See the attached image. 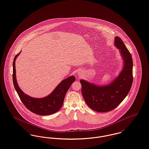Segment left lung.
Instances as JSON below:
<instances>
[{"label":"left lung","mask_w":149,"mask_h":149,"mask_svg":"<svg viewBox=\"0 0 149 149\" xmlns=\"http://www.w3.org/2000/svg\"><path fill=\"white\" fill-rule=\"evenodd\" d=\"M115 46L119 50L123 66L119 75L110 83L100 86L81 79V93L88 106L97 112L104 113L115 109L128 95L133 82V60L122 40L115 38Z\"/></svg>","instance_id":"left-lung-1"}]
</instances>
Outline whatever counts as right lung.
I'll use <instances>...</instances> for the list:
<instances>
[{
	"instance_id": "1",
	"label": "right lung",
	"mask_w": 149,
	"mask_h": 149,
	"mask_svg": "<svg viewBox=\"0 0 149 149\" xmlns=\"http://www.w3.org/2000/svg\"><path fill=\"white\" fill-rule=\"evenodd\" d=\"M19 53L13 62V81L15 88L20 100L27 109L40 115H48L57 112L61 108L65 95L71 85L75 80L74 76L62 80L48 96L43 98H34L25 94L18 85L16 75L15 61Z\"/></svg>"
}]
</instances>
